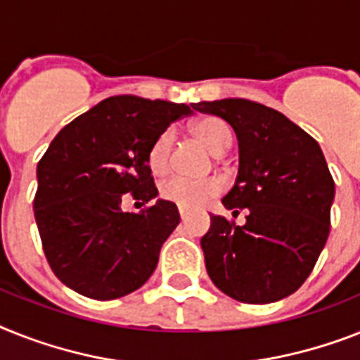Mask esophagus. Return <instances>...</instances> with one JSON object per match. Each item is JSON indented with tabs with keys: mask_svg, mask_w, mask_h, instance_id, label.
I'll use <instances>...</instances> for the list:
<instances>
[{
	"mask_svg": "<svg viewBox=\"0 0 360 360\" xmlns=\"http://www.w3.org/2000/svg\"><path fill=\"white\" fill-rule=\"evenodd\" d=\"M178 213H180V219H182V221H186L187 217H189V212H187L186 207H178Z\"/></svg>",
	"mask_w": 360,
	"mask_h": 360,
	"instance_id": "esophagus-1",
	"label": "esophagus"
}]
</instances>
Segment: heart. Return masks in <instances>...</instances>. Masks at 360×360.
<instances>
[{"mask_svg":"<svg viewBox=\"0 0 360 360\" xmlns=\"http://www.w3.org/2000/svg\"><path fill=\"white\" fill-rule=\"evenodd\" d=\"M193 132L206 145L213 154L226 153L233 141V134L226 123L219 117H204L193 124ZM174 143L173 129H165L156 136L150 148L147 153V165L150 173L156 176H162L169 171L171 165V150ZM222 182L219 178H200L193 180L186 176H171L160 186V197L163 200L173 202L180 207L195 210L206 204L207 200L221 195Z\"/></svg>","mask_w":360,"mask_h":360,"instance_id":"b5f03b06","label":"heart"}]
</instances>
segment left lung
I'll return each mask as SVG.
<instances>
[{"label": "left lung", "instance_id": "left-lung-1", "mask_svg": "<svg viewBox=\"0 0 360 360\" xmlns=\"http://www.w3.org/2000/svg\"><path fill=\"white\" fill-rule=\"evenodd\" d=\"M239 139V174L222 198L243 226L212 215L200 239L217 289L243 304H270L304 285L326 246L335 182L316 139L281 112L246 99L197 103Z\"/></svg>", "mask_w": 360, "mask_h": 360}]
</instances>
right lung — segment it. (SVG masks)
Here are the masks:
<instances>
[{"label": "right lung", "mask_w": 360, "mask_h": 360, "mask_svg": "<svg viewBox=\"0 0 360 360\" xmlns=\"http://www.w3.org/2000/svg\"><path fill=\"white\" fill-rule=\"evenodd\" d=\"M191 112L169 101L115 95L56 134L38 162L32 206L47 263L70 289L105 302L153 276L160 248L180 222L176 204L158 200L127 213L121 202L145 204L158 195L148 148Z\"/></svg>", "instance_id": "add662e5"}]
</instances>
